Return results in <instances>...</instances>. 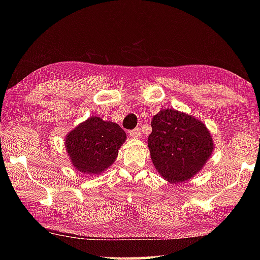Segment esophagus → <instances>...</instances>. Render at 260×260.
I'll return each instance as SVG.
<instances>
[{
  "instance_id": "obj_1",
  "label": "esophagus",
  "mask_w": 260,
  "mask_h": 260,
  "mask_svg": "<svg viewBox=\"0 0 260 260\" xmlns=\"http://www.w3.org/2000/svg\"><path fill=\"white\" fill-rule=\"evenodd\" d=\"M129 135L132 137H134V139H139V137H141V129L140 128H134L129 131Z\"/></svg>"
}]
</instances>
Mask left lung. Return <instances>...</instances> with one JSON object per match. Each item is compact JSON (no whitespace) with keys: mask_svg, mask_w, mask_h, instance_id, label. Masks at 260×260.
Segmentation results:
<instances>
[{"mask_svg":"<svg viewBox=\"0 0 260 260\" xmlns=\"http://www.w3.org/2000/svg\"><path fill=\"white\" fill-rule=\"evenodd\" d=\"M147 144L154 167L163 178L182 182L196 175L213 150L206 125L175 109H163L152 118Z\"/></svg>","mask_w":260,"mask_h":260,"instance_id":"left-lung-1","label":"left lung"}]
</instances>
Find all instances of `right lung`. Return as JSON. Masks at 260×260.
Returning <instances> with one entry per match:
<instances>
[{
    "instance_id": "add662e5",
    "label": "right lung",
    "mask_w": 260,
    "mask_h": 260,
    "mask_svg": "<svg viewBox=\"0 0 260 260\" xmlns=\"http://www.w3.org/2000/svg\"><path fill=\"white\" fill-rule=\"evenodd\" d=\"M125 140L126 133L119 125L92 116L71 131L64 142L77 170L98 174L115 162Z\"/></svg>"
}]
</instances>
